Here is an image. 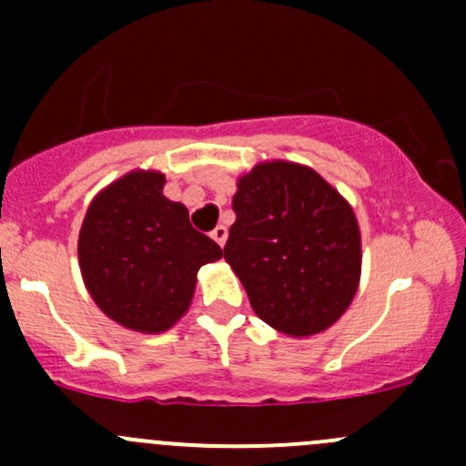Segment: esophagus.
Masks as SVG:
<instances>
[{"label": "esophagus", "instance_id": "esophagus-1", "mask_svg": "<svg viewBox=\"0 0 466 466\" xmlns=\"http://www.w3.org/2000/svg\"><path fill=\"white\" fill-rule=\"evenodd\" d=\"M211 238H213V241H216V243H218L220 248H223L225 241H228V228H225V225H218V228H216V229H213V232H211Z\"/></svg>", "mask_w": 466, "mask_h": 466}]
</instances>
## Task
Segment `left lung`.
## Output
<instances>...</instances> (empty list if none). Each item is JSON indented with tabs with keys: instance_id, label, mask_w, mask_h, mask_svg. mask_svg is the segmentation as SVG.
Segmentation results:
<instances>
[{
	"instance_id": "1",
	"label": "left lung",
	"mask_w": 466,
	"mask_h": 466,
	"mask_svg": "<svg viewBox=\"0 0 466 466\" xmlns=\"http://www.w3.org/2000/svg\"><path fill=\"white\" fill-rule=\"evenodd\" d=\"M237 220L223 253L259 319L287 336H312L351 303L360 234L350 204L297 163L255 165L238 179Z\"/></svg>"
}]
</instances>
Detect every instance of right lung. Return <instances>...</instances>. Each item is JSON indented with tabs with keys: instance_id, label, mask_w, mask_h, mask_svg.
<instances>
[{
	"instance_id": "obj_1",
	"label": "right lung",
	"mask_w": 466,
	"mask_h": 466,
	"mask_svg": "<svg viewBox=\"0 0 466 466\" xmlns=\"http://www.w3.org/2000/svg\"><path fill=\"white\" fill-rule=\"evenodd\" d=\"M158 172H130L96 195L77 238L85 285L110 319L160 333L190 306L202 264L223 250L163 195Z\"/></svg>"
}]
</instances>
